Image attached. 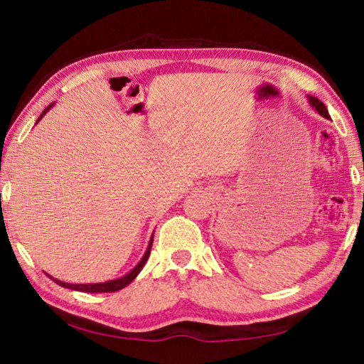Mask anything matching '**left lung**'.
I'll use <instances>...</instances> for the list:
<instances>
[{"label": "left lung", "mask_w": 364, "mask_h": 364, "mask_svg": "<svg viewBox=\"0 0 364 364\" xmlns=\"http://www.w3.org/2000/svg\"><path fill=\"white\" fill-rule=\"evenodd\" d=\"M306 98H308V103H310V106L313 107V109H314L316 112H318L319 115H322V117L330 119V115H328V111H327L326 105H323L319 98H316V97H313V95H306Z\"/></svg>", "instance_id": "8db88e82"}]
</instances>
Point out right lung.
Masks as SVG:
<instances>
[{
    "label": "right lung",
    "mask_w": 364,
    "mask_h": 364,
    "mask_svg": "<svg viewBox=\"0 0 364 364\" xmlns=\"http://www.w3.org/2000/svg\"><path fill=\"white\" fill-rule=\"evenodd\" d=\"M54 105V103H53ZM53 105H50L41 114V117L37 119V123L41 122L43 119V115L48 112ZM151 244H153V235L150 237V242L149 245H146V250L144 253V257L141 258V261L137 262V264L129 270L128 274H125L123 277H119L115 278V280H107V282H103V283H82V284H76V283H65V282H60L58 280V278H53L51 275H48L50 278H53V282H56L59 286H63V288H68V289H75V291H82V292H115V291H120L125 288V286H128L131 282L134 280V278L137 277V274L141 272L144 264L146 262V259H149L150 257V250H151Z\"/></svg>",
    "instance_id": "add662e5"
}]
</instances>
